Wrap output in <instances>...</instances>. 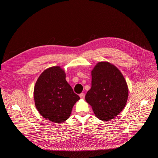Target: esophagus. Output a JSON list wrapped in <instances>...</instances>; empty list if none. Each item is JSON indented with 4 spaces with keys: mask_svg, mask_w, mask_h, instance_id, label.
<instances>
[{
    "mask_svg": "<svg viewBox=\"0 0 158 158\" xmlns=\"http://www.w3.org/2000/svg\"><path fill=\"white\" fill-rule=\"evenodd\" d=\"M79 96H80L81 99H84V98H85V94L81 93V94H79Z\"/></svg>",
    "mask_w": 158,
    "mask_h": 158,
    "instance_id": "obj_1",
    "label": "esophagus"
}]
</instances>
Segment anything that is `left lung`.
Wrapping results in <instances>:
<instances>
[{
	"instance_id": "1",
	"label": "left lung",
	"mask_w": 158,
	"mask_h": 158,
	"mask_svg": "<svg viewBox=\"0 0 158 158\" xmlns=\"http://www.w3.org/2000/svg\"><path fill=\"white\" fill-rule=\"evenodd\" d=\"M91 88L85 99L100 120L113 119L126 105L129 89L118 67L109 62H99L91 71Z\"/></svg>"
}]
</instances>
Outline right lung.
Here are the masks:
<instances>
[{
  "mask_svg": "<svg viewBox=\"0 0 158 158\" xmlns=\"http://www.w3.org/2000/svg\"><path fill=\"white\" fill-rule=\"evenodd\" d=\"M60 66L44 70L38 77L34 89L35 106L40 114L55 123L68 119L74 105L80 99L65 80Z\"/></svg>",
  "mask_w": 158,
  "mask_h": 158,
  "instance_id": "obj_1",
  "label": "right lung"
}]
</instances>
